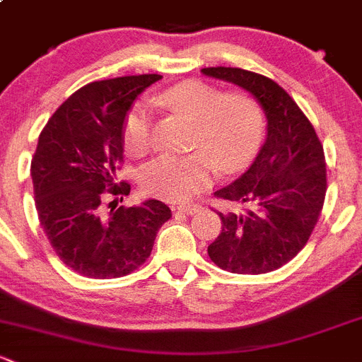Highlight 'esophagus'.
I'll return each mask as SVG.
<instances>
[{
	"label": "esophagus",
	"mask_w": 362,
	"mask_h": 362,
	"mask_svg": "<svg viewBox=\"0 0 362 362\" xmlns=\"http://www.w3.org/2000/svg\"><path fill=\"white\" fill-rule=\"evenodd\" d=\"M199 204H194V203H182V204H177V206H173V210L180 211V213H185V215H192V213L199 211Z\"/></svg>",
	"instance_id": "1"
}]
</instances>
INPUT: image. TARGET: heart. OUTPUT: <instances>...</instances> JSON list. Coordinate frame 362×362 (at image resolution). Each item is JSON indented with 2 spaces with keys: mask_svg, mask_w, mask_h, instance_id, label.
Returning <instances> with one entry per match:
<instances>
[{
  "mask_svg": "<svg viewBox=\"0 0 362 362\" xmlns=\"http://www.w3.org/2000/svg\"><path fill=\"white\" fill-rule=\"evenodd\" d=\"M156 104L192 121L191 147L184 156H161L140 173V187L166 201H187L211 180L216 163L223 171L245 166L260 147L265 117L246 91H227L203 81H184L161 91ZM124 151L140 158L151 151V112L136 105L123 128Z\"/></svg>",
  "mask_w": 362,
  "mask_h": 362,
  "instance_id": "1",
  "label": "heart"
}]
</instances>
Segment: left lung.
Segmentation results:
<instances>
[{
  "instance_id": "obj_1",
  "label": "left lung",
  "mask_w": 362,
  "mask_h": 362,
  "mask_svg": "<svg viewBox=\"0 0 362 362\" xmlns=\"http://www.w3.org/2000/svg\"><path fill=\"white\" fill-rule=\"evenodd\" d=\"M204 76L241 86L267 117V139L239 178L215 197L222 230L208 246L220 269L265 274L283 267L307 245L326 196L325 152L314 127L276 81L238 67H206Z\"/></svg>"
}]
</instances>
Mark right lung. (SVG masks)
Returning a JSON list of instances; mask_svg holds the SVG:
<instances>
[{
  "instance_id": "add662e5",
  "label": "right lung",
  "mask_w": 362,
  "mask_h": 362,
  "mask_svg": "<svg viewBox=\"0 0 362 362\" xmlns=\"http://www.w3.org/2000/svg\"><path fill=\"white\" fill-rule=\"evenodd\" d=\"M159 79L140 74L88 83L57 109L37 140L30 177L40 223L60 260L81 276L114 279L139 269L171 216L158 199L112 206L130 194V184L116 182L124 119L133 100Z\"/></svg>"
}]
</instances>
